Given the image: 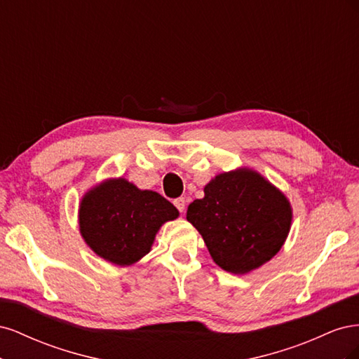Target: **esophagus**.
Instances as JSON below:
<instances>
[{
  "label": "esophagus",
  "instance_id": "esophagus-1",
  "mask_svg": "<svg viewBox=\"0 0 359 359\" xmlns=\"http://www.w3.org/2000/svg\"><path fill=\"white\" fill-rule=\"evenodd\" d=\"M173 203H175V206L178 208V211L182 214L184 211H186V206H187V201L184 199V198H178V199H175L173 201Z\"/></svg>",
  "mask_w": 359,
  "mask_h": 359
}]
</instances>
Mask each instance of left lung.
I'll return each mask as SVG.
<instances>
[{
  "mask_svg": "<svg viewBox=\"0 0 359 359\" xmlns=\"http://www.w3.org/2000/svg\"><path fill=\"white\" fill-rule=\"evenodd\" d=\"M193 201L187 220L202 235L214 262L232 274H248L273 259L292 226L286 194L255 169L215 175Z\"/></svg>",
  "mask_w": 359,
  "mask_h": 359,
  "instance_id": "8db88e82",
  "label": "left lung"
}]
</instances>
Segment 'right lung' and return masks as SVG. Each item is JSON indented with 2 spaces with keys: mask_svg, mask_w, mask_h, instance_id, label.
I'll list each match as a JSON object with an SVG mask.
<instances>
[{
  "mask_svg": "<svg viewBox=\"0 0 359 359\" xmlns=\"http://www.w3.org/2000/svg\"><path fill=\"white\" fill-rule=\"evenodd\" d=\"M180 211L153 190L119 177L107 178L79 202V231L93 252L118 266H130L151 252L156 235Z\"/></svg>",
  "mask_w": 359,
  "mask_h": 359,
  "instance_id": "1",
  "label": "right lung"
}]
</instances>
